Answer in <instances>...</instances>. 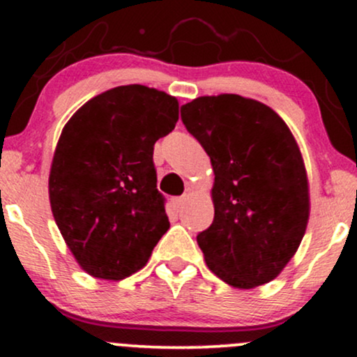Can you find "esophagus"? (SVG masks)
Listing matches in <instances>:
<instances>
[{"label":"esophagus","mask_w":357,"mask_h":357,"mask_svg":"<svg viewBox=\"0 0 357 357\" xmlns=\"http://www.w3.org/2000/svg\"><path fill=\"white\" fill-rule=\"evenodd\" d=\"M184 202H186V196H178V198H174L173 199V204H174V206L176 208H181L183 206V204H184Z\"/></svg>","instance_id":"34e87169"}]
</instances>
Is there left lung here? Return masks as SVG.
Masks as SVG:
<instances>
[{
	"label": "left lung",
	"instance_id": "obj_1",
	"mask_svg": "<svg viewBox=\"0 0 357 357\" xmlns=\"http://www.w3.org/2000/svg\"><path fill=\"white\" fill-rule=\"evenodd\" d=\"M181 121L215 173V218L196 236L208 268L236 289L267 284L296 255L309 221L296 139L268 105L235 93L188 102Z\"/></svg>",
	"mask_w": 357,
	"mask_h": 357
}]
</instances>
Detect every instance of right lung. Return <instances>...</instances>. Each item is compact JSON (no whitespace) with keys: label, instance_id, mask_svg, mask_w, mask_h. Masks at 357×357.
<instances>
[{"label":"right lung","instance_id":"obj_1","mask_svg":"<svg viewBox=\"0 0 357 357\" xmlns=\"http://www.w3.org/2000/svg\"><path fill=\"white\" fill-rule=\"evenodd\" d=\"M178 119L176 97L136 84L93 97L65 124L48 192L56 227L89 275H132L169 228L153 153Z\"/></svg>","mask_w":357,"mask_h":357}]
</instances>
